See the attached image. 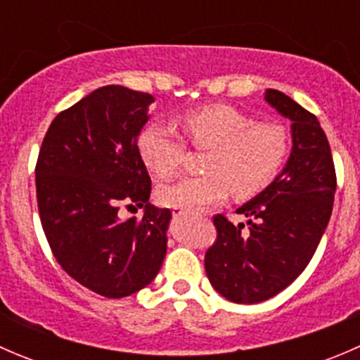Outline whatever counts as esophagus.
<instances>
[{
  "label": "esophagus",
  "instance_id": "obj_1",
  "mask_svg": "<svg viewBox=\"0 0 360 360\" xmlns=\"http://www.w3.org/2000/svg\"><path fill=\"white\" fill-rule=\"evenodd\" d=\"M183 214H184L183 210H179V209H174V210H172V216H174V217H181V216H183Z\"/></svg>",
  "mask_w": 360,
  "mask_h": 360
}]
</instances>
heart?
<instances>
[{"label": "heart", "mask_w": 360, "mask_h": 360, "mask_svg": "<svg viewBox=\"0 0 360 360\" xmlns=\"http://www.w3.org/2000/svg\"><path fill=\"white\" fill-rule=\"evenodd\" d=\"M181 130L195 148L209 150L205 176L186 177L158 190V200L170 209L198 212L228 195L240 200L261 193L281 172L289 137L282 125L252 122L249 115L226 104L205 106L179 118ZM137 151L160 179L176 176L183 165L184 143L170 127L151 123L139 132Z\"/></svg>", "instance_id": "heart-1"}]
</instances>
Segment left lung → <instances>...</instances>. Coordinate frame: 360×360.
I'll return each mask as SVG.
<instances>
[{
	"mask_svg": "<svg viewBox=\"0 0 360 360\" xmlns=\"http://www.w3.org/2000/svg\"><path fill=\"white\" fill-rule=\"evenodd\" d=\"M264 101L291 120V155L271 184L237 209L248 230L214 216L217 238L205 252L212 288L240 304L270 300L300 277L324 235L336 191L331 148L317 116L278 90L268 89Z\"/></svg>",
	"mask_w": 360,
	"mask_h": 360,
	"instance_id": "8db88e82",
	"label": "left lung"
}]
</instances>
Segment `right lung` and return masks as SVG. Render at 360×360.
<instances>
[{
  "label": "right lung",
  "mask_w": 360,
  "mask_h": 360,
  "mask_svg": "<svg viewBox=\"0 0 360 360\" xmlns=\"http://www.w3.org/2000/svg\"><path fill=\"white\" fill-rule=\"evenodd\" d=\"M155 97L106 85L59 112L36 163V198L50 249L68 275L104 297L153 282L167 252L169 209L150 203L151 179L137 151ZM145 207L120 220L119 203Z\"/></svg>",
  "instance_id": "right-lung-1"
}]
</instances>
